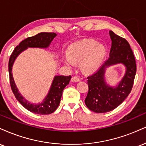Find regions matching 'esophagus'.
<instances>
[{
	"label": "esophagus",
	"instance_id": "1",
	"mask_svg": "<svg viewBox=\"0 0 146 146\" xmlns=\"http://www.w3.org/2000/svg\"><path fill=\"white\" fill-rule=\"evenodd\" d=\"M80 78H79V77H78L76 76H73L72 78V82H78V81H80Z\"/></svg>",
	"mask_w": 146,
	"mask_h": 146
}]
</instances>
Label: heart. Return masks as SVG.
Segmentation results:
<instances>
[{"instance_id":"heart-1","label":"heart","mask_w":146,"mask_h":146,"mask_svg":"<svg viewBox=\"0 0 146 146\" xmlns=\"http://www.w3.org/2000/svg\"><path fill=\"white\" fill-rule=\"evenodd\" d=\"M105 54V48L102 44L96 43L93 39H85L72 44L68 48V57L64 59V63L72 66L73 62H80L82 68L90 72L99 66Z\"/></svg>"}]
</instances>
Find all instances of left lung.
Listing matches in <instances>:
<instances>
[{
  "instance_id": "obj_1",
  "label": "left lung",
  "mask_w": 146,
  "mask_h": 146,
  "mask_svg": "<svg viewBox=\"0 0 146 146\" xmlns=\"http://www.w3.org/2000/svg\"><path fill=\"white\" fill-rule=\"evenodd\" d=\"M112 41L109 57L96 72L87 77L89 90L85 100L89 109L98 113L109 112L117 107L131 93L136 74L135 56L129 43L124 38L109 31ZM122 63L126 72L116 87L108 86L104 80L105 70L108 66Z\"/></svg>"
}]
</instances>
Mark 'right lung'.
<instances>
[{
  "label": "right lung",
  "mask_w": 146,
  "mask_h": 146,
  "mask_svg": "<svg viewBox=\"0 0 146 146\" xmlns=\"http://www.w3.org/2000/svg\"><path fill=\"white\" fill-rule=\"evenodd\" d=\"M56 36L55 33H40L33 37L24 39L13 50L9 61V74L11 88L16 99L25 109L31 112L39 115H48L52 113L59 105L63 91L66 85L69 84L71 76H55L51 85L50 89L42 103L31 104L22 97L15 85L13 75L12 66L15 59L19 54L27 48H48Z\"/></svg>",
  "instance_id": "right-lung-1"
}]
</instances>
